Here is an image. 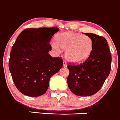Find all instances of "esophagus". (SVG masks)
Masks as SVG:
<instances>
[{
  "mask_svg": "<svg viewBox=\"0 0 120 120\" xmlns=\"http://www.w3.org/2000/svg\"><path fill=\"white\" fill-rule=\"evenodd\" d=\"M63 65L64 67H67V63H66V61H63Z\"/></svg>",
  "mask_w": 120,
  "mask_h": 120,
  "instance_id": "1",
  "label": "esophagus"
}]
</instances>
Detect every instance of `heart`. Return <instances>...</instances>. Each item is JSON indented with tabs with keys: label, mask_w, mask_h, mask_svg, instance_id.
<instances>
[{
	"label": "heart",
	"mask_w": 120,
	"mask_h": 120,
	"mask_svg": "<svg viewBox=\"0 0 120 120\" xmlns=\"http://www.w3.org/2000/svg\"><path fill=\"white\" fill-rule=\"evenodd\" d=\"M56 42L52 43V47L56 52L61 53L66 50L65 57L73 63L85 61L93 49V41L87 35L71 32L60 33L56 36Z\"/></svg>",
	"instance_id": "obj_1"
}]
</instances>
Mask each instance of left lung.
I'll list each match as a JSON object with an SVG mask.
<instances>
[{"mask_svg": "<svg viewBox=\"0 0 120 120\" xmlns=\"http://www.w3.org/2000/svg\"><path fill=\"white\" fill-rule=\"evenodd\" d=\"M93 41L90 56L81 64L68 65V88L79 96H90L99 91L111 70V56L106 39L93 33H84Z\"/></svg>", "mask_w": 120, "mask_h": 120, "instance_id": "left-lung-1", "label": "left lung"}]
</instances>
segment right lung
Returning <instances> with one entry per match:
<instances>
[{"label": "right lung", "mask_w": 120, "mask_h": 120, "mask_svg": "<svg viewBox=\"0 0 120 120\" xmlns=\"http://www.w3.org/2000/svg\"><path fill=\"white\" fill-rule=\"evenodd\" d=\"M59 28H29L21 32L12 46L9 70L16 88L26 96L44 94L51 77L63 66L61 57H52L49 43Z\"/></svg>", "instance_id": "right-lung-1"}]
</instances>
